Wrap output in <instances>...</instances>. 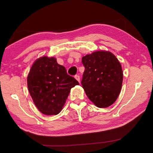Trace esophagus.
<instances>
[{"mask_svg": "<svg viewBox=\"0 0 153 153\" xmlns=\"http://www.w3.org/2000/svg\"><path fill=\"white\" fill-rule=\"evenodd\" d=\"M75 78H76L77 81H78L79 83L80 82V77L79 75H76V76H75Z\"/></svg>", "mask_w": 153, "mask_h": 153, "instance_id": "esophagus-1", "label": "esophagus"}]
</instances>
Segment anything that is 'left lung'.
<instances>
[{
  "label": "left lung",
  "mask_w": 153,
  "mask_h": 153,
  "mask_svg": "<svg viewBox=\"0 0 153 153\" xmlns=\"http://www.w3.org/2000/svg\"><path fill=\"white\" fill-rule=\"evenodd\" d=\"M85 67L82 85L87 97L99 108L113 105L122 86L123 71L116 56L109 51H97L83 56Z\"/></svg>",
  "instance_id": "8db88e82"
}]
</instances>
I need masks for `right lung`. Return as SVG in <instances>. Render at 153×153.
<instances>
[{"label": "right lung", "mask_w": 153, "mask_h": 153, "mask_svg": "<svg viewBox=\"0 0 153 153\" xmlns=\"http://www.w3.org/2000/svg\"><path fill=\"white\" fill-rule=\"evenodd\" d=\"M27 88L36 107L46 115H57L63 108L71 88L79 82L67 74L54 57L42 56L28 74Z\"/></svg>", "instance_id": "obj_1"}]
</instances>
